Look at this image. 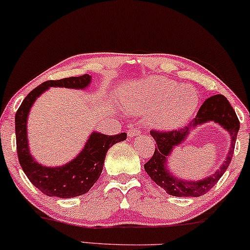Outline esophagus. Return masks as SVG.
Masks as SVG:
<instances>
[{"instance_id": "obj_1", "label": "esophagus", "mask_w": 250, "mask_h": 250, "mask_svg": "<svg viewBox=\"0 0 250 250\" xmlns=\"http://www.w3.org/2000/svg\"><path fill=\"white\" fill-rule=\"evenodd\" d=\"M128 137H134V136H137L141 134V129L140 128H131L128 130Z\"/></svg>"}]
</instances>
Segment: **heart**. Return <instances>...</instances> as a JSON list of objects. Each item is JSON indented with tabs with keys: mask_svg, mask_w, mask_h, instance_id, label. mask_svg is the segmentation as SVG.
Returning <instances> with one entry per match:
<instances>
[{
	"mask_svg": "<svg viewBox=\"0 0 250 250\" xmlns=\"http://www.w3.org/2000/svg\"><path fill=\"white\" fill-rule=\"evenodd\" d=\"M200 98L194 87L166 77H148L129 88L123 106L135 115H146L151 127L170 130L194 116Z\"/></svg>",
	"mask_w": 250,
	"mask_h": 250,
	"instance_id": "1",
	"label": "heart"
}]
</instances>
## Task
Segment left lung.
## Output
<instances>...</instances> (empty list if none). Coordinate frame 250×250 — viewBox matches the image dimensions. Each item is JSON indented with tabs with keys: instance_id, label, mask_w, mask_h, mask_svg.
I'll list each match as a JSON object with an SVG mask.
<instances>
[{
	"instance_id": "obj_1",
	"label": "left lung",
	"mask_w": 250,
	"mask_h": 250,
	"mask_svg": "<svg viewBox=\"0 0 250 250\" xmlns=\"http://www.w3.org/2000/svg\"><path fill=\"white\" fill-rule=\"evenodd\" d=\"M208 122H214L226 129L231 136L230 151L222 163V166L213 175L205 179L197 182H188L182 178H176V176L169 172L168 159L171 155L172 150L179 145L184 143L188 132L198 125ZM240 122L234 109L230 106L229 100L223 94H216L208 98L201 106L196 118L186 125L185 128L176 129L170 131H154L151 130V136L156 141V150L152 158L144 165L145 172L157 183L159 187L165 189L167 194L176 196V197H198L208 192L218 180L222 178L226 172L233 153L236 141V135L239 132Z\"/></svg>"
}]
</instances>
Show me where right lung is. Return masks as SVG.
Here are the masks:
<instances>
[{
  "label": "right lung",
  "instance_id": "obj_1",
  "mask_svg": "<svg viewBox=\"0 0 250 250\" xmlns=\"http://www.w3.org/2000/svg\"><path fill=\"white\" fill-rule=\"evenodd\" d=\"M91 80V76L85 74L80 77L47 81L27 94L15 115L18 160L34 187L47 196L71 198L87 192L102 174L108 148L127 138L125 132L109 136L92 131L78 156L71 162L56 167L43 166L31 154L27 138V116L38 98L49 87L84 90L90 85Z\"/></svg>",
  "mask_w": 250,
  "mask_h": 250
}]
</instances>
